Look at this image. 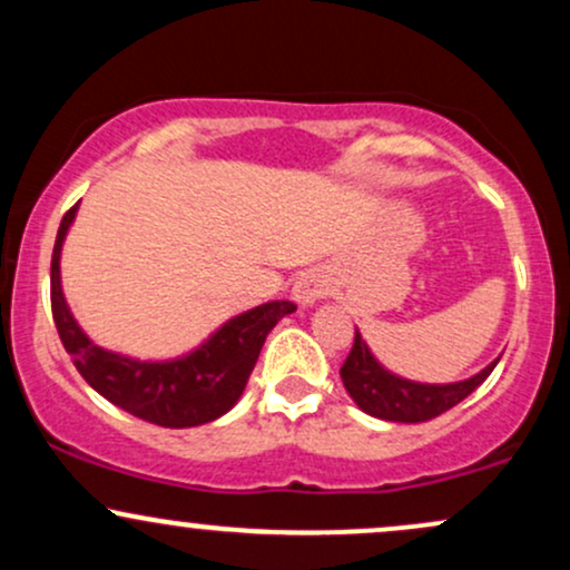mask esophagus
Returning a JSON list of instances; mask_svg holds the SVG:
<instances>
[{
	"instance_id": "34e87169",
	"label": "esophagus",
	"mask_w": 570,
	"mask_h": 570,
	"mask_svg": "<svg viewBox=\"0 0 570 570\" xmlns=\"http://www.w3.org/2000/svg\"><path fill=\"white\" fill-rule=\"evenodd\" d=\"M326 292H330V278H326L324 273L311 271V273H303V276L294 281L292 297L297 299L299 305H313L316 299H322Z\"/></svg>"
}]
</instances>
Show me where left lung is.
Returning a JSON list of instances; mask_svg holds the SVG:
<instances>
[{
  "instance_id": "8db88e82",
  "label": "left lung",
  "mask_w": 570,
  "mask_h": 570,
  "mask_svg": "<svg viewBox=\"0 0 570 570\" xmlns=\"http://www.w3.org/2000/svg\"><path fill=\"white\" fill-rule=\"evenodd\" d=\"M499 358L488 364L480 375L469 377V381L450 383V385H423L410 383L402 377L385 372L381 364L372 358V353L364 345L362 335L353 337L351 353L345 356L340 377H343L345 391H348L353 402L358 404L367 415L383 417V421L394 423H423L431 417L442 415L458 402H463L474 389L485 383V377L493 372Z\"/></svg>"
}]
</instances>
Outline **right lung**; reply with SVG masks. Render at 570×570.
Instances as JSON below:
<instances>
[{
    "instance_id": "add662e5",
    "label": "right lung",
    "mask_w": 570,
    "mask_h": 570,
    "mask_svg": "<svg viewBox=\"0 0 570 570\" xmlns=\"http://www.w3.org/2000/svg\"><path fill=\"white\" fill-rule=\"evenodd\" d=\"M75 212L77 203L63 214L56 235L53 259H50V307H53L58 337L77 372L104 399L155 426L187 429L217 421L244 394L267 332L286 313L297 311V305L289 299H276V303L240 313L222 326L206 345L179 362H134V358L98 348L71 318L61 292V278H58V257H61L63 235L75 219Z\"/></svg>"
}]
</instances>
